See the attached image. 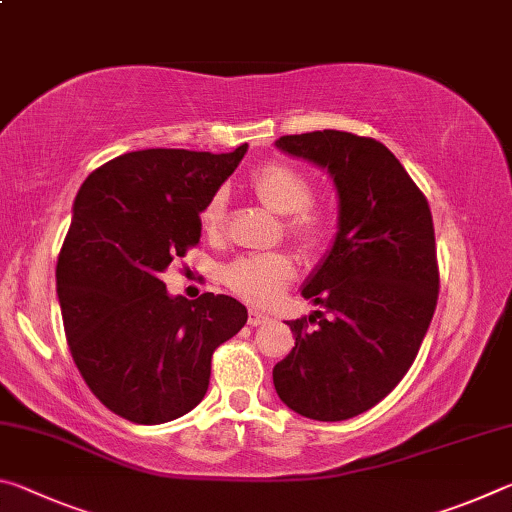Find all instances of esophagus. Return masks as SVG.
Masks as SVG:
<instances>
[{
	"label": "esophagus",
	"instance_id": "obj_1",
	"mask_svg": "<svg viewBox=\"0 0 512 512\" xmlns=\"http://www.w3.org/2000/svg\"><path fill=\"white\" fill-rule=\"evenodd\" d=\"M266 323H268V316L262 314V311H257V309L248 311V325L259 327V325H266Z\"/></svg>",
	"mask_w": 512,
	"mask_h": 512
}]
</instances>
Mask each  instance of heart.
Here are the masks:
<instances>
[{"mask_svg":"<svg viewBox=\"0 0 512 512\" xmlns=\"http://www.w3.org/2000/svg\"><path fill=\"white\" fill-rule=\"evenodd\" d=\"M250 187L268 210L289 214L287 230L305 246H316L327 235L332 216L325 205L316 203L314 183L305 171L287 162H268L250 176ZM225 214V194L216 192L201 212L207 232H219ZM298 268L287 253L241 255L223 268L221 277L228 287L255 305H271L284 287L296 277Z\"/></svg>","mask_w":512,"mask_h":512,"instance_id":"1","label":"heart"}]
</instances>
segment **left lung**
Here are the masks:
<instances>
[{
    "label": "left lung",
    "mask_w": 512,
    "mask_h": 512,
    "mask_svg": "<svg viewBox=\"0 0 512 512\" xmlns=\"http://www.w3.org/2000/svg\"><path fill=\"white\" fill-rule=\"evenodd\" d=\"M275 146L327 169L339 232L302 287L323 311L289 320L296 348L273 368V384L305 418L348 420L400 384L429 329L440 284L431 210L400 160L372 137L314 131Z\"/></svg>",
    "instance_id": "8db88e82"
}]
</instances>
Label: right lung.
I'll use <instances>...</instances> for the list:
<instances>
[{"mask_svg":"<svg viewBox=\"0 0 512 512\" xmlns=\"http://www.w3.org/2000/svg\"><path fill=\"white\" fill-rule=\"evenodd\" d=\"M248 144L232 153L146 149L101 164L81 185L56 266L72 359L112 413L176 420L203 400L212 354L246 325L230 296H169L160 275L201 239V212Z\"/></svg>","mask_w":512,"mask_h":512,"instance_id":"add662e5","label":"right lung"}]
</instances>
